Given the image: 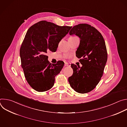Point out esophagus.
Masks as SVG:
<instances>
[{"instance_id": "esophagus-1", "label": "esophagus", "mask_w": 127, "mask_h": 127, "mask_svg": "<svg viewBox=\"0 0 127 127\" xmlns=\"http://www.w3.org/2000/svg\"><path fill=\"white\" fill-rule=\"evenodd\" d=\"M64 65H65V66H70L71 64H70V63H68L67 62H65Z\"/></svg>"}]
</instances>
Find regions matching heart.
<instances>
[{
  "mask_svg": "<svg viewBox=\"0 0 127 127\" xmlns=\"http://www.w3.org/2000/svg\"><path fill=\"white\" fill-rule=\"evenodd\" d=\"M74 37H71V38H74Z\"/></svg>",
  "mask_w": 127,
  "mask_h": 127,
  "instance_id": "heart-1",
  "label": "heart"
}]
</instances>
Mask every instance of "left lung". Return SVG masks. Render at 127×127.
I'll list each match as a JSON object with an SVG mask.
<instances>
[{
    "label": "left lung",
    "mask_w": 127,
    "mask_h": 127,
    "mask_svg": "<svg viewBox=\"0 0 127 127\" xmlns=\"http://www.w3.org/2000/svg\"><path fill=\"white\" fill-rule=\"evenodd\" d=\"M69 34H75L80 39L76 56L80 59L82 66L71 65L73 73L68 81L75 92L86 94L96 87L103 75L107 59L105 42L95 28L86 24L74 26Z\"/></svg>",
    "instance_id": "obj_1"
}]
</instances>
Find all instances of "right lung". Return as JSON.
Returning a JSON list of instances; mask_svg holds the SVG:
<instances>
[{
  "instance_id": "right-lung-1",
  "label": "right lung",
  "mask_w": 127,
  "mask_h": 127,
  "mask_svg": "<svg viewBox=\"0 0 127 127\" xmlns=\"http://www.w3.org/2000/svg\"><path fill=\"white\" fill-rule=\"evenodd\" d=\"M71 28L42 21L28 30L20 49L21 65L27 82L36 91L46 92L53 86L64 63L59 61L52 64L46 54L56 51L60 41Z\"/></svg>"
}]
</instances>
